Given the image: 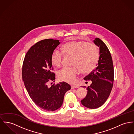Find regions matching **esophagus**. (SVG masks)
I'll list each match as a JSON object with an SVG mask.
<instances>
[{
	"label": "esophagus",
	"instance_id": "esophagus-1",
	"mask_svg": "<svg viewBox=\"0 0 134 134\" xmlns=\"http://www.w3.org/2000/svg\"><path fill=\"white\" fill-rule=\"evenodd\" d=\"M78 88V86H73V85L71 86V89H75V88Z\"/></svg>",
	"mask_w": 134,
	"mask_h": 134
}]
</instances>
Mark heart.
<instances>
[{
	"instance_id": "obj_1",
	"label": "heart",
	"mask_w": 134,
	"mask_h": 134,
	"mask_svg": "<svg viewBox=\"0 0 134 134\" xmlns=\"http://www.w3.org/2000/svg\"><path fill=\"white\" fill-rule=\"evenodd\" d=\"M61 52L55 49L51 54L52 65L60 67L62 65L63 54L71 55L72 67H64L58 72L59 79L64 82L73 83L80 70L83 73L91 72L95 68L98 61L99 52L94 44L83 41H73L62 46Z\"/></svg>"
}]
</instances>
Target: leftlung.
<instances>
[{
	"label": "left lung",
	"instance_id": "1",
	"mask_svg": "<svg viewBox=\"0 0 134 134\" xmlns=\"http://www.w3.org/2000/svg\"><path fill=\"white\" fill-rule=\"evenodd\" d=\"M94 43L99 47V58L96 68L83 80H91L92 83L87 88V96L81 100L85 107L96 109L102 106L108 98L113 88L114 67L111 54L105 43L96 38Z\"/></svg>",
	"mask_w": 134,
	"mask_h": 134
}]
</instances>
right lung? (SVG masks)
<instances>
[{"label": "right lung", "instance_id": "1", "mask_svg": "<svg viewBox=\"0 0 134 134\" xmlns=\"http://www.w3.org/2000/svg\"><path fill=\"white\" fill-rule=\"evenodd\" d=\"M60 44L59 40L53 39L37 42L26 53L22 65V80L31 99L47 111L60 108L65 93L71 89L70 85L64 82L47 86L50 81H55L51 57Z\"/></svg>", "mask_w": 134, "mask_h": 134}]
</instances>
